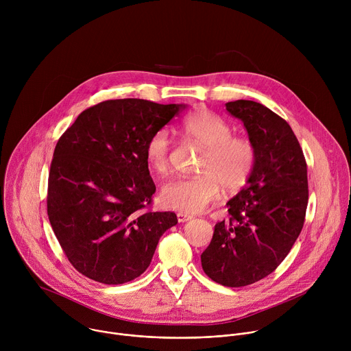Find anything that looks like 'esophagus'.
Segmentation results:
<instances>
[{
  "label": "esophagus",
  "instance_id": "esophagus-1",
  "mask_svg": "<svg viewBox=\"0 0 351 351\" xmlns=\"http://www.w3.org/2000/svg\"><path fill=\"white\" fill-rule=\"evenodd\" d=\"M176 217H178V222H179V223H183V222L191 221V218H193L191 215H187V214H183V213H179Z\"/></svg>",
  "mask_w": 351,
  "mask_h": 351
}]
</instances>
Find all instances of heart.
Here are the masks:
<instances>
[{
	"label": "heart",
	"mask_w": 351,
	"mask_h": 351,
	"mask_svg": "<svg viewBox=\"0 0 351 351\" xmlns=\"http://www.w3.org/2000/svg\"><path fill=\"white\" fill-rule=\"evenodd\" d=\"M183 134L203 145L206 154L198 171L203 175L182 178L167 183L160 193L164 207L183 214H197L226 191L240 190L253 172L256 149L245 137L233 136L232 126L218 115L202 110L187 117L182 123ZM171 138L167 130H158L145 144L147 164L157 175L169 168Z\"/></svg>",
	"instance_id": "heart-1"
}]
</instances>
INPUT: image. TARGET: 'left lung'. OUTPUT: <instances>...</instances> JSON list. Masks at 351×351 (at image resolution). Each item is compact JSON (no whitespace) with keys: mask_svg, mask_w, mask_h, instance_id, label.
<instances>
[{"mask_svg":"<svg viewBox=\"0 0 351 351\" xmlns=\"http://www.w3.org/2000/svg\"><path fill=\"white\" fill-rule=\"evenodd\" d=\"M225 106L243 122L256 162L244 187L226 203L229 219L215 225L202 265L214 282L241 287L274 272L302 232L307 164L289 123L269 108L252 99Z\"/></svg>","mask_w":351,"mask_h":351,"instance_id":"obj_1","label":"left lung"}]
</instances>
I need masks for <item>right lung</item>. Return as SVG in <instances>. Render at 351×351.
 Here are the masks:
<instances>
[{
	"label": "right lung",
	"mask_w": 351,
	"mask_h": 351,
	"mask_svg": "<svg viewBox=\"0 0 351 351\" xmlns=\"http://www.w3.org/2000/svg\"><path fill=\"white\" fill-rule=\"evenodd\" d=\"M186 104L108 99L83 111L58 140L48 176L49 223L84 276L122 285L140 276L175 213H153L145 144Z\"/></svg>",
	"instance_id": "right-lung-1"
}]
</instances>
